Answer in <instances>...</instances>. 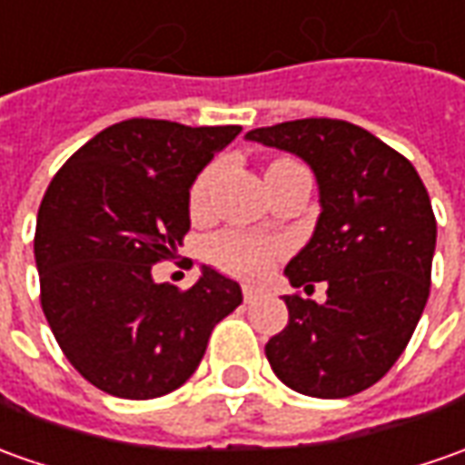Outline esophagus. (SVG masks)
Masks as SVG:
<instances>
[{
  "mask_svg": "<svg viewBox=\"0 0 465 465\" xmlns=\"http://www.w3.org/2000/svg\"><path fill=\"white\" fill-rule=\"evenodd\" d=\"M259 298H262V292H259L257 287H244V302H254Z\"/></svg>",
  "mask_w": 465,
  "mask_h": 465,
  "instance_id": "1",
  "label": "esophagus"
}]
</instances>
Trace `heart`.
<instances>
[{
  "mask_svg": "<svg viewBox=\"0 0 465 465\" xmlns=\"http://www.w3.org/2000/svg\"><path fill=\"white\" fill-rule=\"evenodd\" d=\"M219 163L208 165L191 188V213L193 216H203L208 211V193L219 173ZM280 254V244L274 242H262L254 236H244V233L223 232L216 233L208 242V257L213 264H219L221 270L244 277V280H257L262 274L272 267L274 257Z\"/></svg>",
  "mask_w": 465,
  "mask_h": 465,
  "instance_id": "b5f03b06",
  "label": "heart"
}]
</instances>
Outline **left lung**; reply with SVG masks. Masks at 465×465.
<instances>
[{"mask_svg":"<svg viewBox=\"0 0 465 465\" xmlns=\"http://www.w3.org/2000/svg\"><path fill=\"white\" fill-rule=\"evenodd\" d=\"M246 140L311 165L321 216L285 267L290 285L325 282L323 305L287 295V325L264 353L290 390L341 400L390 371L430 295L435 216L412 163L341 119H298Z\"/></svg>","mask_w":465,"mask_h":465,"instance_id":"8db88e82","label":"left lung"}]
</instances>
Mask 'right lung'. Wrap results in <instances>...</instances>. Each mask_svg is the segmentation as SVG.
<instances>
[{
    "label": "right lung",
    "mask_w": 465,
    "mask_h": 465,
    "mask_svg": "<svg viewBox=\"0 0 465 465\" xmlns=\"http://www.w3.org/2000/svg\"><path fill=\"white\" fill-rule=\"evenodd\" d=\"M242 126L126 119L60 167L35 226L40 302L65 359L94 387L153 400L198 369L236 280L201 267L191 290L154 282L191 229V185Z\"/></svg>",
    "instance_id": "1"
}]
</instances>
